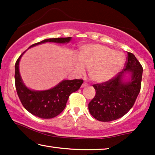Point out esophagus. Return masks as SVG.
Listing matches in <instances>:
<instances>
[{
    "mask_svg": "<svg viewBox=\"0 0 155 155\" xmlns=\"http://www.w3.org/2000/svg\"><path fill=\"white\" fill-rule=\"evenodd\" d=\"M87 85H88V84H86V82H84L83 84H82V85H81V87H82V88H84V87H85V86H86Z\"/></svg>",
    "mask_w": 155,
    "mask_h": 155,
    "instance_id": "obj_1",
    "label": "esophagus"
}]
</instances>
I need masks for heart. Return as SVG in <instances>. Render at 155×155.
<instances>
[{"instance_id":"obj_1","label":"heart","mask_w":155,"mask_h":155,"mask_svg":"<svg viewBox=\"0 0 155 155\" xmlns=\"http://www.w3.org/2000/svg\"><path fill=\"white\" fill-rule=\"evenodd\" d=\"M125 63V56L120 51L99 44H86L79 48V59L75 62L77 73L88 69L93 81H108L119 73Z\"/></svg>"}]
</instances>
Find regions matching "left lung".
<instances>
[{
    "instance_id": "1",
    "label": "left lung",
    "mask_w": 155,
    "mask_h": 155,
    "mask_svg": "<svg viewBox=\"0 0 155 155\" xmlns=\"http://www.w3.org/2000/svg\"><path fill=\"white\" fill-rule=\"evenodd\" d=\"M142 65L133 54L127 53L125 68L114 78L93 85L94 98L88 104V110L99 121L109 122L123 117L132 108L141 88ZM131 75L128 82L123 81L124 74Z\"/></svg>"
}]
</instances>
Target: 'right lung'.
Instances as JSON below:
<instances>
[{
  "instance_id": "add662e5",
  "label": "right lung",
  "mask_w": 155,
  "mask_h": 155,
  "mask_svg": "<svg viewBox=\"0 0 155 155\" xmlns=\"http://www.w3.org/2000/svg\"><path fill=\"white\" fill-rule=\"evenodd\" d=\"M71 38L46 39L33 44L29 47L45 42L68 43ZM23 53L15 63V84L17 94L22 106L31 114L41 118H52L62 112L70 94L79 89L84 81L82 79L63 80L56 86L49 90L34 91L25 85L19 71V62Z\"/></svg>"
}]
</instances>
